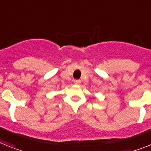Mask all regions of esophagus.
<instances>
[{"mask_svg":"<svg viewBox=\"0 0 151 151\" xmlns=\"http://www.w3.org/2000/svg\"><path fill=\"white\" fill-rule=\"evenodd\" d=\"M74 83L77 84V85H79L80 83H81V81L80 80H74Z\"/></svg>","mask_w":151,"mask_h":151,"instance_id":"obj_1","label":"esophagus"}]
</instances>
